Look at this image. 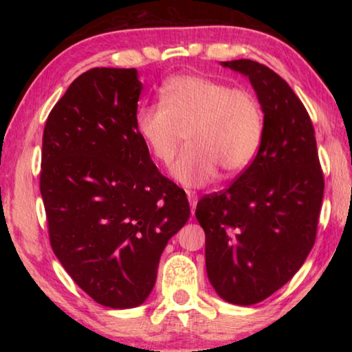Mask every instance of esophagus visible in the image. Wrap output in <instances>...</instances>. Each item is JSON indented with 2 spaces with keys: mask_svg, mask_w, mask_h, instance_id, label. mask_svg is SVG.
I'll list each match as a JSON object with an SVG mask.
<instances>
[{
  "mask_svg": "<svg viewBox=\"0 0 352 352\" xmlns=\"http://www.w3.org/2000/svg\"><path fill=\"white\" fill-rule=\"evenodd\" d=\"M188 200H189L190 210H192V212H194L195 206H197V200H199L197 192H194V190H188Z\"/></svg>",
  "mask_w": 352,
  "mask_h": 352,
  "instance_id": "34e87169",
  "label": "esophagus"
}]
</instances>
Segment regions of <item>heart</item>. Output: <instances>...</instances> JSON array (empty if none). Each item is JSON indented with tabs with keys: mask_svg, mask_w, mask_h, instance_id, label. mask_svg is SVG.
<instances>
[{
	"mask_svg": "<svg viewBox=\"0 0 352 352\" xmlns=\"http://www.w3.org/2000/svg\"><path fill=\"white\" fill-rule=\"evenodd\" d=\"M160 104L136 111V132L163 166L172 164L186 138V151L172 170L184 186H205L217 170L233 177L252 163L265 127L264 109L253 91L180 74L160 88Z\"/></svg>",
	"mask_w": 352,
	"mask_h": 352,
	"instance_id": "1",
	"label": "heart"
}]
</instances>
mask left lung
<instances>
[{"mask_svg":"<svg viewBox=\"0 0 352 352\" xmlns=\"http://www.w3.org/2000/svg\"><path fill=\"white\" fill-rule=\"evenodd\" d=\"M223 67L248 76L265 115L259 151L220 192L199 200L206 273L220 298L250 306L300 270L315 239L324 177L311 116L281 76L241 58Z\"/></svg>","mask_w":352,"mask_h":352,"instance_id":"8db88e82","label":"left lung"}]
</instances>
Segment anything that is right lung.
<instances>
[{
  "label": "right lung",
  "instance_id": "right-lung-1",
  "mask_svg": "<svg viewBox=\"0 0 352 352\" xmlns=\"http://www.w3.org/2000/svg\"><path fill=\"white\" fill-rule=\"evenodd\" d=\"M135 68H93L46 119L40 192L52 252L111 309L140 306L166 243L189 219L186 194L153 164L135 127Z\"/></svg>",
  "mask_w": 352,
  "mask_h": 352
}]
</instances>
